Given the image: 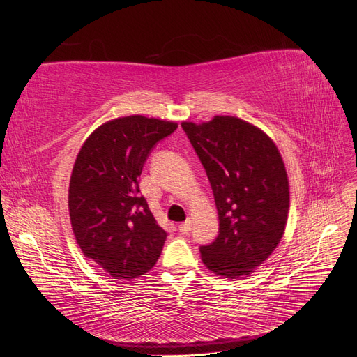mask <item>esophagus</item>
<instances>
[{"label": "esophagus", "instance_id": "1", "mask_svg": "<svg viewBox=\"0 0 357 357\" xmlns=\"http://www.w3.org/2000/svg\"><path fill=\"white\" fill-rule=\"evenodd\" d=\"M190 229H192V225H190V222H189V220H188V222H183V223H180V225H178V232H180V234H183V235L189 234V232H190Z\"/></svg>", "mask_w": 357, "mask_h": 357}]
</instances>
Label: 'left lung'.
<instances>
[{
	"label": "left lung",
	"instance_id": "1",
	"mask_svg": "<svg viewBox=\"0 0 357 357\" xmlns=\"http://www.w3.org/2000/svg\"><path fill=\"white\" fill-rule=\"evenodd\" d=\"M207 172L219 214V235L201 245L210 271L225 278L253 273L282 241L289 214V178L275 143L235 116L183 122Z\"/></svg>",
	"mask_w": 357,
	"mask_h": 357
}]
</instances>
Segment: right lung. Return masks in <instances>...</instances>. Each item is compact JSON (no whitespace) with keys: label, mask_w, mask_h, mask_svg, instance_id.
I'll return each mask as SVG.
<instances>
[{"label":"right lung","mask_w":357,"mask_h":357,"mask_svg":"<svg viewBox=\"0 0 357 357\" xmlns=\"http://www.w3.org/2000/svg\"><path fill=\"white\" fill-rule=\"evenodd\" d=\"M177 126L142 114L113 119L88 137L74 162L68 208L75 241L113 278L143 275L160 256L167 232L139 195L138 178L153 146Z\"/></svg>","instance_id":"1"}]
</instances>
